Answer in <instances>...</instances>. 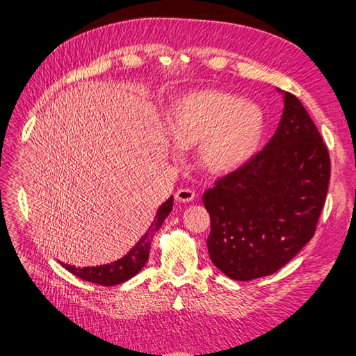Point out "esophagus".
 Masks as SVG:
<instances>
[{"instance_id": "34e87169", "label": "esophagus", "mask_w": 356, "mask_h": 356, "mask_svg": "<svg viewBox=\"0 0 356 356\" xmlns=\"http://www.w3.org/2000/svg\"><path fill=\"white\" fill-rule=\"evenodd\" d=\"M174 197H176L177 202H193L195 199V193L190 190V188H180V190H177L176 194H174Z\"/></svg>"}]
</instances>
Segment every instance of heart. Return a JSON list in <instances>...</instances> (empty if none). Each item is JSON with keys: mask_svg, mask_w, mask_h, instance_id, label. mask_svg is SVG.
<instances>
[{"mask_svg": "<svg viewBox=\"0 0 356 356\" xmlns=\"http://www.w3.org/2000/svg\"><path fill=\"white\" fill-rule=\"evenodd\" d=\"M168 128L182 148L197 145L207 170L226 174L243 166L259 149L266 116L254 102L220 92L197 90L171 105Z\"/></svg>", "mask_w": 356, "mask_h": 356, "instance_id": "obj_1", "label": "heart"}]
</instances>
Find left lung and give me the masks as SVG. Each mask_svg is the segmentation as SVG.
<instances>
[{
  "label": "left lung",
  "instance_id": "left-lung-1",
  "mask_svg": "<svg viewBox=\"0 0 356 356\" xmlns=\"http://www.w3.org/2000/svg\"><path fill=\"white\" fill-rule=\"evenodd\" d=\"M329 179L326 143L298 97L286 92L266 147L203 194L211 261L238 282L282 269L314 237Z\"/></svg>",
  "mask_w": 356,
  "mask_h": 356
}]
</instances>
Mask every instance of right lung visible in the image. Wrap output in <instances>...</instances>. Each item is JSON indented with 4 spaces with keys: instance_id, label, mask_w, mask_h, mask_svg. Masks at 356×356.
I'll list each match as a JSON object with an SVG mask.
<instances>
[{
    "instance_id": "right-lung-1",
    "label": "right lung",
    "mask_w": 356,
    "mask_h": 356,
    "mask_svg": "<svg viewBox=\"0 0 356 356\" xmlns=\"http://www.w3.org/2000/svg\"><path fill=\"white\" fill-rule=\"evenodd\" d=\"M172 209V195L162 203V207L157 209V214L154 217L153 223L149 225L147 232L143 234L142 238L136 243L127 255L118 261H113L108 264H102V266H90V268H76L70 266V264H63V266L72 272L73 275H76L86 282L96 283L101 286H116L127 282L131 277H134L138 272L145 266V263L149 257V246L151 240H153L154 234L161 228L163 220Z\"/></svg>"
}]
</instances>
